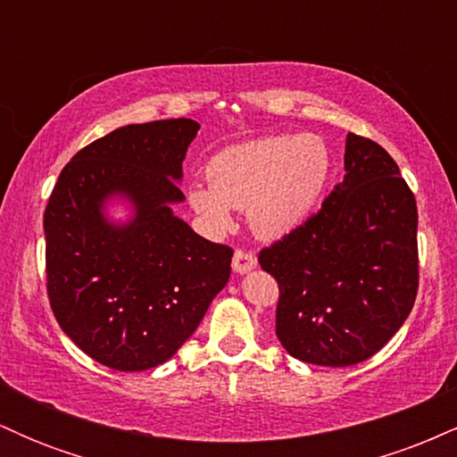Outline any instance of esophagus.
<instances>
[{"label":"esophagus","instance_id":"1","mask_svg":"<svg viewBox=\"0 0 457 457\" xmlns=\"http://www.w3.org/2000/svg\"><path fill=\"white\" fill-rule=\"evenodd\" d=\"M255 266H258V260H255L253 253H249V251H236L234 258H232V269L234 272H238V275H245V272L253 270Z\"/></svg>","mask_w":457,"mask_h":457}]
</instances>
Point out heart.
Here are the masks:
<instances>
[{
  "label": "heart",
  "mask_w": 457,
  "mask_h": 457,
  "mask_svg": "<svg viewBox=\"0 0 457 457\" xmlns=\"http://www.w3.org/2000/svg\"><path fill=\"white\" fill-rule=\"evenodd\" d=\"M333 150L318 135H270L219 152L211 185L188 188V206L212 232H228L246 211L260 238L279 240L312 217L333 176Z\"/></svg>",
  "instance_id": "heart-1"
}]
</instances>
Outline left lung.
<instances>
[{
	"mask_svg": "<svg viewBox=\"0 0 457 457\" xmlns=\"http://www.w3.org/2000/svg\"><path fill=\"white\" fill-rule=\"evenodd\" d=\"M322 208L260 251L279 283L277 337L295 359L348 367L400 330L417 298V202L376 141L348 133Z\"/></svg>",
	"mask_w": 457,
	"mask_h": 457,
	"instance_id": "8db88e82",
	"label": "left lung"
}]
</instances>
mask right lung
Here are the masks:
<instances>
[{
	"label": "right lung",
	"instance_id": "right-lung-1",
	"mask_svg": "<svg viewBox=\"0 0 457 457\" xmlns=\"http://www.w3.org/2000/svg\"><path fill=\"white\" fill-rule=\"evenodd\" d=\"M195 120L129 124L92 141L62 170L45 211L46 292L57 324L118 371L165 363L199 327L232 272L234 251L178 219V182ZM127 198L134 217L109 222Z\"/></svg>",
	"mask_w": 457,
	"mask_h": 457
}]
</instances>
